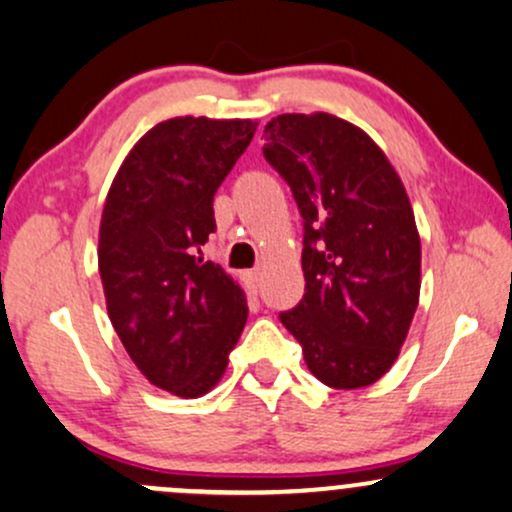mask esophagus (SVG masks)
Here are the masks:
<instances>
[{"label": "esophagus", "instance_id": "1", "mask_svg": "<svg viewBox=\"0 0 512 512\" xmlns=\"http://www.w3.org/2000/svg\"><path fill=\"white\" fill-rule=\"evenodd\" d=\"M243 281H245V286H248L252 293H257V289H260V269H252V272H245L243 274Z\"/></svg>", "mask_w": 512, "mask_h": 512}]
</instances>
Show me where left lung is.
Returning <instances> with one entry per match:
<instances>
[{
	"instance_id": "1",
	"label": "left lung",
	"mask_w": 512,
	"mask_h": 512,
	"mask_svg": "<svg viewBox=\"0 0 512 512\" xmlns=\"http://www.w3.org/2000/svg\"><path fill=\"white\" fill-rule=\"evenodd\" d=\"M262 154L303 216L305 293L281 325L334 390L397 361L419 305L421 240L407 190L363 129L327 113L274 117Z\"/></svg>"
}]
</instances>
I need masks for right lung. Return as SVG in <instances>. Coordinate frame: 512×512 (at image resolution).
I'll return each mask as SVG.
<instances>
[{
    "label": "right lung",
    "mask_w": 512,
    "mask_h": 512,
    "mask_svg": "<svg viewBox=\"0 0 512 512\" xmlns=\"http://www.w3.org/2000/svg\"><path fill=\"white\" fill-rule=\"evenodd\" d=\"M257 122L173 117L134 144L105 197L98 272L117 337L151 385L195 399L221 380L248 303L202 257L214 195Z\"/></svg>",
    "instance_id": "right-lung-1"
}]
</instances>
